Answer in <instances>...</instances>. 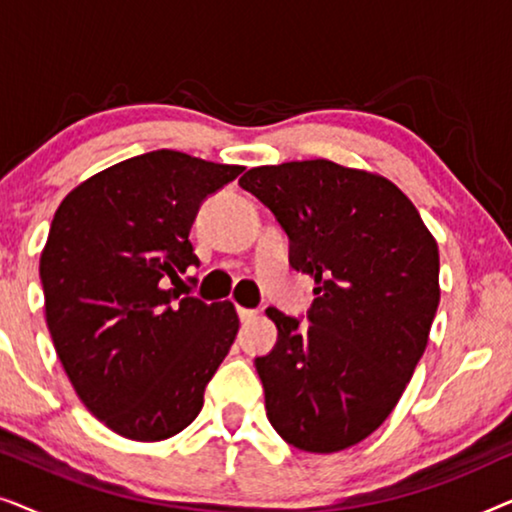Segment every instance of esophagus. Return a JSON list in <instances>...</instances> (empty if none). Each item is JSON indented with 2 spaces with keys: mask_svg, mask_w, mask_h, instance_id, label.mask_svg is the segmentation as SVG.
Masks as SVG:
<instances>
[{
  "mask_svg": "<svg viewBox=\"0 0 512 512\" xmlns=\"http://www.w3.org/2000/svg\"><path fill=\"white\" fill-rule=\"evenodd\" d=\"M256 310H249V307H240L237 305V317H240V321H249V319H254L256 317Z\"/></svg>",
  "mask_w": 512,
  "mask_h": 512,
  "instance_id": "1",
  "label": "esophagus"
}]
</instances>
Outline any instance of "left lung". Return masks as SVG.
<instances>
[{"label": "left lung", "instance_id": "1", "mask_svg": "<svg viewBox=\"0 0 512 512\" xmlns=\"http://www.w3.org/2000/svg\"><path fill=\"white\" fill-rule=\"evenodd\" d=\"M240 186L289 235L314 279L310 324L268 307L277 345L258 356L265 412L286 443L331 454L396 408L436 317L438 244L401 188L331 160L251 167Z\"/></svg>", "mask_w": 512, "mask_h": 512}]
</instances>
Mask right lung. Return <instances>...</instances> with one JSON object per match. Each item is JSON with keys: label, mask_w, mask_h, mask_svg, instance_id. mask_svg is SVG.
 <instances>
[{"label": "right lung", "mask_w": 512, "mask_h": 512, "mask_svg": "<svg viewBox=\"0 0 512 512\" xmlns=\"http://www.w3.org/2000/svg\"><path fill=\"white\" fill-rule=\"evenodd\" d=\"M242 170L142 153L83 181L53 216L39 261L48 331L83 405L118 436L156 443L184 431L233 345L230 300L179 298L167 284L200 265L195 214Z\"/></svg>", "instance_id": "obj_1"}]
</instances>
